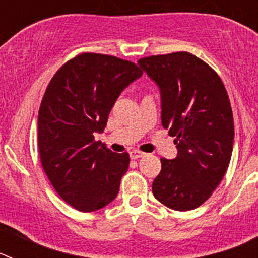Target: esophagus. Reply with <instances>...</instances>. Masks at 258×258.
Segmentation results:
<instances>
[{
  "instance_id": "esophagus-1",
  "label": "esophagus",
  "mask_w": 258,
  "mask_h": 258,
  "mask_svg": "<svg viewBox=\"0 0 258 258\" xmlns=\"http://www.w3.org/2000/svg\"><path fill=\"white\" fill-rule=\"evenodd\" d=\"M143 152L140 151V150H132L131 151V159L136 160V159H140V157L143 156Z\"/></svg>"
}]
</instances>
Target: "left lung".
Wrapping results in <instances>:
<instances>
[{"mask_svg": "<svg viewBox=\"0 0 258 258\" xmlns=\"http://www.w3.org/2000/svg\"><path fill=\"white\" fill-rule=\"evenodd\" d=\"M161 92V124L175 137L178 155L161 157L152 183L160 203L191 211L208 200L231 160L234 118L217 72L191 52L177 51L138 60Z\"/></svg>", "mask_w": 258, "mask_h": 258, "instance_id": "obj_1", "label": "left lung"}]
</instances>
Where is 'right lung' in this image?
I'll list each match as a JSON object with an SVG mask.
<instances>
[{"label":"right lung","instance_id":"obj_1","mask_svg":"<svg viewBox=\"0 0 258 258\" xmlns=\"http://www.w3.org/2000/svg\"><path fill=\"white\" fill-rule=\"evenodd\" d=\"M142 70L125 59L81 52L50 80L38 111V151L59 197L80 212L103 208L118 194L129 154H116L95 132H103L120 93Z\"/></svg>","mask_w":258,"mask_h":258}]
</instances>
